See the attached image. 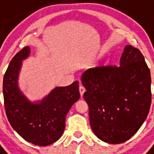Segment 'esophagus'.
I'll use <instances>...</instances> for the list:
<instances>
[{
    "label": "esophagus",
    "instance_id": "obj_1",
    "mask_svg": "<svg viewBox=\"0 0 154 154\" xmlns=\"http://www.w3.org/2000/svg\"><path fill=\"white\" fill-rule=\"evenodd\" d=\"M79 91H80V94H81V97L83 96V94H84V93H85V88L82 86V85H80Z\"/></svg>",
    "mask_w": 154,
    "mask_h": 154
}]
</instances>
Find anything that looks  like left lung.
<instances>
[{
	"label": "left lung",
	"mask_w": 154,
	"mask_h": 154,
	"mask_svg": "<svg viewBox=\"0 0 154 154\" xmlns=\"http://www.w3.org/2000/svg\"><path fill=\"white\" fill-rule=\"evenodd\" d=\"M119 65L89 69L81 79L92 130L109 144L123 143L134 136L150 109V71L143 55L126 45Z\"/></svg>",
	"instance_id": "8db88e82"
}]
</instances>
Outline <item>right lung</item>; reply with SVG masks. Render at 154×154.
<instances>
[{
  "mask_svg": "<svg viewBox=\"0 0 154 154\" xmlns=\"http://www.w3.org/2000/svg\"><path fill=\"white\" fill-rule=\"evenodd\" d=\"M30 55V48L18 52L8 65L3 79V95L11 126L23 139L40 146L59 140L64 133L65 117L80 98L76 81L68 86L56 87L42 100L31 101L19 88L22 61Z\"/></svg>",
  "mask_w": 154,
  "mask_h": 154,
  "instance_id": "add662e5",
  "label": "right lung"
}]
</instances>
